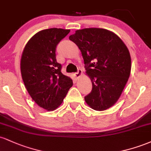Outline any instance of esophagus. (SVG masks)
<instances>
[{"label":"esophagus","mask_w":151,"mask_h":151,"mask_svg":"<svg viewBox=\"0 0 151 151\" xmlns=\"http://www.w3.org/2000/svg\"><path fill=\"white\" fill-rule=\"evenodd\" d=\"M82 73H83L82 70L79 69V70H78V71H77V72H75V73L74 74V75L75 76L76 78H79L81 75V74H82Z\"/></svg>","instance_id":"1"}]
</instances>
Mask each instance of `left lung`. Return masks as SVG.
Masks as SVG:
<instances>
[{"label": "left lung", "instance_id": "8db88e82", "mask_svg": "<svg viewBox=\"0 0 151 151\" xmlns=\"http://www.w3.org/2000/svg\"><path fill=\"white\" fill-rule=\"evenodd\" d=\"M81 52L92 90L84 97L91 108L104 111L118 101L131 68L127 47L114 32L102 28H84L69 37Z\"/></svg>", "mask_w": 151, "mask_h": 151}]
</instances>
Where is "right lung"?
<instances>
[{"label": "right lung", "instance_id": "add662e5", "mask_svg": "<svg viewBox=\"0 0 151 151\" xmlns=\"http://www.w3.org/2000/svg\"><path fill=\"white\" fill-rule=\"evenodd\" d=\"M70 30L50 28L30 38L22 52L20 70L29 94L38 106L47 111L57 109L63 101L73 82L62 73L56 60V48Z\"/></svg>", "mask_w": 151, "mask_h": 151}]
</instances>
